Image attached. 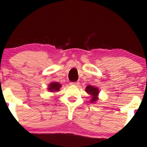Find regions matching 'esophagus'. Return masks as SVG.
<instances>
[{"mask_svg": "<svg viewBox=\"0 0 147 147\" xmlns=\"http://www.w3.org/2000/svg\"><path fill=\"white\" fill-rule=\"evenodd\" d=\"M70 85H72V86H79V82H71V83H70Z\"/></svg>", "mask_w": 147, "mask_h": 147, "instance_id": "esophagus-1", "label": "esophagus"}]
</instances>
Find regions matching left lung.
<instances>
[{"instance_id": "8db88e82", "label": "left lung", "mask_w": 147, "mask_h": 147, "mask_svg": "<svg viewBox=\"0 0 147 147\" xmlns=\"http://www.w3.org/2000/svg\"><path fill=\"white\" fill-rule=\"evenodd\" d=\"M86 91L88 94H90V95L92 96V98L91 99L90 102H95L96 100H97V95L99 94V90L97 88L91 86H88L86 88Z\"/></svg>"}]
</instances>
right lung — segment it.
Listing matches in <instances>:
<instances>
[{"mask_svg":"<svg viewBox=\"0 0 147 147\" xmlns=\"http://www.w3.org/2000/svg\"><path fill=\"white\" fill-rule=\"evenodd\" d=\"M61 88V84L57 82H52L50 84L48 88V90L50 91H52V92H57V91L59 90Z\"/></svg>","mask_w":147,"mask_h":147,"instance_id":"add662e5","label":"right lung"}]
</instances>
